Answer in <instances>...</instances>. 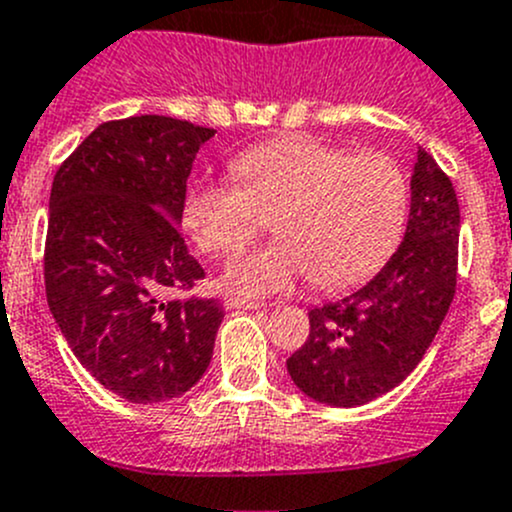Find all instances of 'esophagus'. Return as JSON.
<instances>
[{
	"label": "esophagus",
	"instance_id": "1",
	"mask_svg": "<svg viewBox=\"0 0 512 512\" xmlns=\"http://www.w3.org/2000/svg\"><path fill=\"white\" fill-rule=\"evenodd\" d=\"M227 309H262L265 304L262 302H252V299H240V297H230L225 299Z\"/></svg>",
	"mask_w": 512,
	"mask_h": 512
}]
</instances>
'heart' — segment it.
I'll return each instance as SVG.
<instances>
[{
    "label": "heart",
    "mask_w": 512,
    "mask_h": 512,
    "mask_svg": "<svg viewBox=\"0 0 512 512\" xmlns=\"http://www.w3.org/2000/svg\"><path fill=\"white\" fill-rule=\"evenodd\" d=\"M237 183L188 190L183 227L210 255H237L275 213L280 237L225 272L232 292L260 297L314 277L324 289L369 280L394 255L409 213V183L381 151L352 153L312 136L277 138L237 153Z\"/></svg>",
    "instance_id": "heart-1"
}]
</instances>
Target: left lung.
<instances>
[{"label": "left lung", "instance_id": "8db88e82", "mask_svg": "<svg viewBox=\"0 0 512 512\" xmlns=\"http://www.w3.org/2000/svg\"><path fill=\"white\" fill-rule=\"evenodd\" d=\"M458 232L453 183L418 148L399 250L364 287L309 309L307 342L287 359L302 394L354 409L389 394L416 369L456 294Z\"/></svg>", "mask_w": 512, "mask_h": 512}]
</instances>
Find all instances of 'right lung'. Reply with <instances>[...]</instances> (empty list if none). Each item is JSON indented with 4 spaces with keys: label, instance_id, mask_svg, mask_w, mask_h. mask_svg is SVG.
<instances>
[{
    "label": "right lung",
    "instance_id": "1",
    "mask_svg": "<svg viewBox=\"0 0 512 512\" xmlns=\"http://www.w3.org/2000/svg\"><path fill=\"white\" fill-rule=\"evenodd\" d=\"M213 136L168 116L101 123L51 185L46 302L81 366L133 404L185 394L213 359L223 307L168 299L205 277L178 225Z\"/></svg>",
    "mask_w": 512,
    "mask_h": 512
}]
</instances>
